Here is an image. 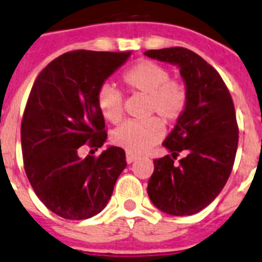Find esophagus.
<instances>
[{"label":"esophagus","mask_w":262,"mask_h":262,"mask_svg":"<svg viewBox=\"0 0 262 262\" xmlns=\"http://www.w3.org/2000/svg\"><path fill=\"white\" fill-rule=\"evenodd\" d=\"M136 159H138V157L136 156V154H132V153H126V162L128 163H132L134 162Z\"/></svg>","instance_id":"34e87169"}]
</instances>
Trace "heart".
Wrapping results in <instances>:
<instances>
[{"mask_svg": "<svg viewBox=\"0 0 262 262\" xmlns=\"http://www.w3.org/2000/svg\"><path fill=\"white\" fill-rule=\"evenodd\" d=\"M121 83L133 93L146 95V115H158L167 122L177 121L187 106L185 84L170 79L169 70L153 60H140L125 70ZM100 112L109 122L117 124L124 116L121 95L109 85L100 87L96 95ZM165 129L161 120L150 117L145 121H128L112 134L117 146L128 153L142 154L162 140Z\"/></svg>", "mask_w": 262, "mask_h": 262, "instance_id": "1", "label": "heart"}]
</instances>
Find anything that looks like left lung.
<instances>
[{"label":"left lung","mask_w":262,"mask_h":262,"mask_svg":"<svg viewBox=\"0 0 262 262\" xmlns=\"http://www.w3.org/2000/svg\"><path fill=\"white\" fill-rule=\"evenodd\" d=\"M145 55L177 66L187 90L185 112L162 144L171 156L154 161L147 194L162 212L194 215L220 194L231 175L238 144L233 101L219 72L194 51L171 47ZM181 151L185 157L174 164Z\"/></svg>","instance_id":"1"}]
</instances>
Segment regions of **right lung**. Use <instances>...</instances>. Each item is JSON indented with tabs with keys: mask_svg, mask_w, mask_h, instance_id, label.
Wrapping results in <instances>:
<instances>
[{
	"mask_svg": "<svg viewBox=\"0 0 262 262\" xmlns=\"http://www.w3.org/2000/svg\"><path fill=\"white\" fill-rule=\"evenodd\" d=\"M129 56L130 52H66L38 75L31 88L21 124L25 171L36 196L64 219L101 212L126 167L121 147L108 146L97 158H80L77 150L85 142L97 150L106 141L97 91Z\"/></svg>",
	"mask_w": 262,
	"mask_h": 262,
	"instance_id": "add662e5",
	"label": "right lung"
}]
</instances>
